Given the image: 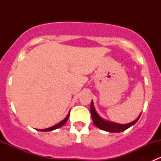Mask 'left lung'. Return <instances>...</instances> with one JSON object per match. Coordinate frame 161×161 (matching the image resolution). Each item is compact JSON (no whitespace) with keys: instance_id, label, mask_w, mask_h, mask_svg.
Masks as SVG:
<instances>
[{"instance_id":"8db88e82","label":"left lung","mask_w":161,"mask_h":161,"mask_svg":"<svg viewBox=\"0 0 161 161\" xmlns=\"http://www.w3.org/2000/svg\"><path fill=\"white\" fill-rule=\"evenodd\" d=\"M90 113L94 125H95L98 129L103 131H108V132H121V131L126 130V129H128L129 128H130L131 126L134 125L137 122V121L139 119V118H140L141 116L140 114L139 115V117H138L136 120H134V121H131L130 123H128V124H118V123L107 121V120L103 119V118L97 114L95 108H94L92 100V102H91Z\"/></svg>"}]
</instances>
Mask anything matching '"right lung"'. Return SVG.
<instances>
[{
    "instance_id": "obj_1",
    "label": "right lung",
    "mask_w": 161,
    "mask_h": 161,
    "mask_svg": "<svg viewBox=\"0 0 161 161\" xmlns=\"http://www.w3.org/2000/svg\"><path fill=\"white\" fill-rule=\"evenodd\" d=\"M69 114H70V112L68 114V115L65 117V118H64V119H63L61 122H59L58 124L52 126V127L47 128V129H36V130L40 131H50L55 130V129H59V128H61V126H63L66 122H67V121L69 120Z\"/></svg>"
}]
</instances>
